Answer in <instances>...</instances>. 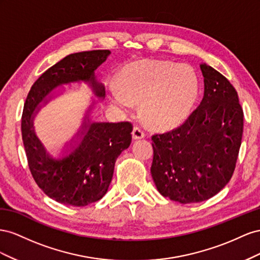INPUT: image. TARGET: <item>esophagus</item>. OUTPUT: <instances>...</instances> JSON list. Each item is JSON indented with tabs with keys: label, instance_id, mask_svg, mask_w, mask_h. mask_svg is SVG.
Listing matches in <instances>:
<instances>
[{
	"label": "esophagus",
	"instance_id": "esophagus-1",
	"mask_svg": "<svg viewBox=\"0 0 260 260\" xmlns=\"http://www.w3.org/2000/svg\"><path fill=\"white\" fill-rule=\"evenodd\" d=\"M132 135H133V139H142L145 137V133L142 128H139V127H137V126H135V127L133 128Z\"/></svg>",
	"mask_w": 260,
	"mask_h": 260
}]
</instances>
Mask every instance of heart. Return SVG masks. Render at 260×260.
<instances>
[{
    "label": "heart",
    "mask_w": 260,
    "mask_h": 260,
    "mask_svg": "<svg viewBox=\"0 0 260 260\" xmlns=\"http://www.w3.org/2000/svg\"><path fill=\"white\" fill-rule=\"evenodd\" d=\"M120 87L111 89L115 105L129 108L133 102H142L140 115L147 124L169 127L189 114L198 98L199 79L188 65L145 60L122 72Z\"/></svg>",
    "instance_id": "heart-1"
}]
</instances>
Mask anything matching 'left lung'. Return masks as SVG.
Segmentation results:
<instances>
[{
    "instance_id": "left-lung-1",
    "label": "left lung",
    "mask_w": 260,
    "mask_h": 260,
    "mask_svg": "<svg viewBox=\"0 0 260 260\" xmlns=\"http://www.w3.org/2000/svg\"><path fill=\"white\" fill-rule=\"evenodd\" d=\"M205 91L181 126L151 137V175L160 194L192 204L214 196L231 180L243 135V109L231 83L200 64Z\"/></svg>"
}]
</instances>
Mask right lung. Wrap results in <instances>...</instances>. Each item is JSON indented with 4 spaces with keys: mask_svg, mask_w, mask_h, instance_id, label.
<instances>
[{
    "mask_svg": "<svg viewBox=\"0 0 260 260\" xmlns=\"http://www.w3.org/2000/svg\"><path fill=\"white\" fill-rule=\"evenodd\" d=\"M109 50L73 53L57 62L35 81L21 115V136L31 175L44 194L55 202L84 207L98 202L112 181L115 161L132 142L129 122H84L81 142L61 159H53L36 136L32 120L47 103L52 89L62 84L85 81L94 94L105 97V87L98 83L94 71L107 60ZM79 134V133H78Z\"/></svg>",
    "mask_w": 260,
    "mask_h": 260,
    "instance_id": "obj_1",
    "label": "right lung"
}]
</instances>
